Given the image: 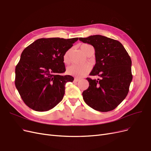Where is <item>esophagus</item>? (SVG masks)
Here are the masks:
<instances>
[{
  "label": "esophagus",
  "instance_id": "obj_1",
  "mask_svg": "<svg viewBox=\"0 0 151 151\" xmlns=\"http://www.w3.org/2000/svg\"><path fill=\"white\" fill-rule=\"evenodd\" d=\"M74 80H75V81L77 82V81H79L80 80V78H75Z\"/></svg>",
  "mask_w": 151,
  "mask_h": 151
}]
</instances>
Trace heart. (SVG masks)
Segmentation results:
<instances>
[{
    "label": "heart",
    "mask_w": 151,
    "mask_h": 151,
    "mask_svg": "<svg viewBox=\"0 0 151 151\" xmlns=\"http://www.w3.org/2000/svg\"><path fill=\"white\" fill-rule=\"evenodd\" d=\"M92 47L91 45L86 43L83 44L81 46V50L82 52L85 55H86L88 48ZM71 52V50H68L65 53L63 57V62L65 64H68L70 63V55ZM90 71V67L88 65H72L68 66L66 69L67 73L71 76H74L76 77H82L86 75Z\"/></svg>",
    "instance_id": "heart-1"
}]
</instances>
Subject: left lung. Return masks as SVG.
Segmentation results:
<instances>
[{"instance_id":"left-lung-1","label":"left lung","mask_w":151,"mask_h":151,"mask_svg":"<svg viewBox=\"0 0 151 151\" xmlns=\"http://www.w3.org/2000/svg\"><path fill=\"white\" fill-rule=\"evenodd\" d=\"M95 50L96 64L87 78L89 87L83 92L85 102L101 112L115 109L125 99L132 80V61L123 45L118 40L100 35L79 38Z\"/></svg>"}]
</instances>
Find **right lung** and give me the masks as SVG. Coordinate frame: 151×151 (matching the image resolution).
<instances>
[{
  "instance_id": "right-lung-1",
  "label": "right lung",
  "mask_w": 151,
  "mask_h": 151,
  "mask_svg": "<svg viewBox=\"0 0 151 151\" xmlns=\"http://www.w3.org/2000/svg\"><path fill=\"white\" fill-rule=\"evenodd\" d=\"M78 38H40L26 47L15 67V85L25 104L36 111H47L62 100L65 85L73 82L63 57Z\"/></svg>"
}]
</instances>
